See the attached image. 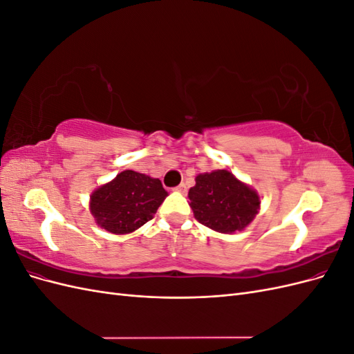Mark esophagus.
<instances>
[{
  "mask_svg": "<svg viewBox=\"0 0 354 354\" xmlns=\"http://www.w3.org/2000/svg\"><path fill=\"white\" fill-rule=\"evenodd\" d=\"M174 190H177V192H185V190H186V185H185V183H180Z\"/></svg>",
  "mask_w": 354,
  "mask_h": 354,
  "instance_id": "1",
  "label": "esophagus"
}]
</instances>
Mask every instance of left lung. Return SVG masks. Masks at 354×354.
<instances>
[{"instance_id": "left-lung-1", "label": "left lung", "mask_w": 354, "mask_h": 354, "mask_svg": "<svg viewBox=\"0 0 354 354\" xmlns=\"http://www.w3.org/2000/svg\"><path fill=\"white\" fill-rule=\"evenodd\" d=\"M190 187V208L195 218L212 230L233 233L243 230L260 209V196L227 169L199 174Z\"/></svg>"}]
</instances>
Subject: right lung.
<instances>
[{
  "instance_id": "obj_1",
  "label": "right lung",
  "mask_w": 354,
  "mask_h": 354,
  "mask_svg": "<svg viewBox=\"0 0 354 354\" xmlns=\"http://www.w3.org/2000/svg\"><path fill=\"white\" fill-rule=\"evenodd\" d=\"M167 196L159 178L127 169L93 192L90 211L102 229L125 234L152 220Z\"/></svg>"
}]
</instances>
